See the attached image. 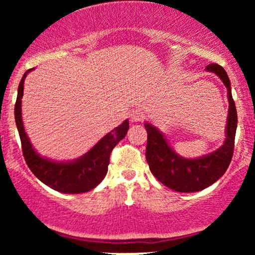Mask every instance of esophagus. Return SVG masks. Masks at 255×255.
I'll return each instance as SVG.
<instances>
[{"mask_svg": "<svg viewBox=\"0 0 255 255\" xmlns=\"http://www.w3.org/2000/svg\"><path fill=\"white\" fill-rule=\"evenodd\" d=\"M129 119L131 122H141L142 119H144V114L140 110H133L130 111Z\"/></svg>", "mask_w": 255, "mask_h": 255, "instance_id": "obj_1", "label": "esophagus"}]
</instances>
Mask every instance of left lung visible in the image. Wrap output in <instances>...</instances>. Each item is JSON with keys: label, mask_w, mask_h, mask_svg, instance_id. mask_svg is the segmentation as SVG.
Segmentation results:
<instances>
[{"label": "left lung", "mask_w": 255, "mask_h": 255, "mask_svg": "<svg viewBox=\"0 0 255 255\" xmlns=\"http://www.w3.org/2000/svg\"><path fill=\"white\" fill-rule=\"evenodd\" d=\"M206 71L215 73L228 91L229 110L224 131L225 139L221 147L198 158L182 157L171 147L164 134L156 126L150 122L144 124L147 130L146 160L150 170L159 182L176 192L189 193L207 188L223 176L233 158L238 113L231 96L229 77L219 64H209Z\"/></svg>", "instance_id": "left-lung-1"}]
</instances>
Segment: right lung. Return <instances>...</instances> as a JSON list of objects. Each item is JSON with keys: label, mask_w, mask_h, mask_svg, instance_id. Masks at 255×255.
<instances>
[{"label": "right lung", "mask_w": 255, "mask_h": 255, "mask_svg": "<svg viewBox=\"0 0 255 255\" xmlns=\"http://www.w3.org/2000/svg\"><path fill=\"white\" fill-rule=\"evenodd\" d=\"M33 68L22 75L19 87L14 115L15 124L21 140L22 154L28 168L34 176L54 191L64 194H79L89 192L97 187L105 177L109 165L110 153L113 148L121 141L129 129V121L125 120L121 125L105 134L95 146L83 156L72 160H55L44 157L34 150L30 137L26 133L21 114V98L24 96L25 79Z\"/></svg>", "instance_id": "obj_1"}]
</instances>
